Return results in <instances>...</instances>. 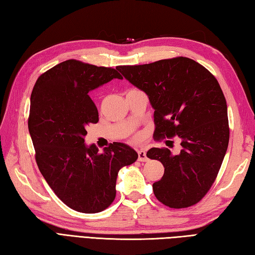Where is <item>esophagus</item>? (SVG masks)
<instances>
[{
  "instance_id": "34e87169",
  "label": "esophagus",
  "mask_w": 255,
  "mask_h": 255,
  "mask_svg": "<svg viewBox=\"0 0 255 255\" xmlns=\"http://www.w3.org/2000/svg\"><path fill=\"white\" fill-rule=\"evenodd\" d=\"M138 160H139L140 162L148 161L147 153H145L144 150H139V151H138Z\"/></svg>"
}]
</instances>
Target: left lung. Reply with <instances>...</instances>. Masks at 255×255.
I'll use <instances>...</instances> for the list:
<instances>
[{
	"label": "left lung",
	"mask_w": 255,
	"mask_h": 255,
	"mask_svg": "<svg viewBox=\"0 0 255 255\" xmlns=\"http://www.w3.org/2000/svg\"><path fill=\"white\" fill-rule=\"evenodd\" d=\"M117 69L148 95L154 108V139H181L177 155L167 148L147 152L164 166L152 185L156 199L175 209L197 204L217 177L229 143L227 102L217 79L186 57Z\"/></svg>",
	"instance_id": "1"
}]
</instances>
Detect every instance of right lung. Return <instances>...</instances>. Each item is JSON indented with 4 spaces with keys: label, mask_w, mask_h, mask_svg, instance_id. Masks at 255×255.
<instances>
[{
    "label": "right lung",
    "mask_w": 255,
    "mask_h": 255,
    "mask_svg": "<svg viewBox=\"0 0 255 255\" xmlns=\"http://www.w3.org/2000/svg\"><path fill=\"white\" fill-rule=\"evenodd\" d=\"M117 68L70 59L39 75L31 92L28 129L38 169L62 203L80 213L110 207L119 170L138 159L136 151L121 142L103 152L84 144L86 127L99 122L90 91L123 79Z\"/></svg>",
    "instance_id": "right-lung-1"
}]
</instances>
